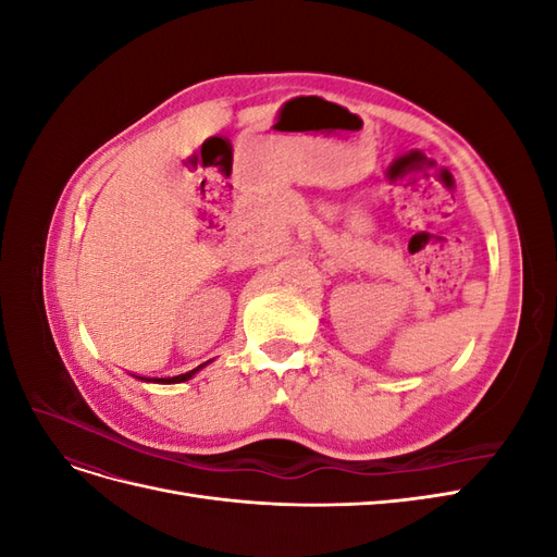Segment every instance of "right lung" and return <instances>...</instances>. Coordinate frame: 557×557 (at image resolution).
Listing matches in <instances>:
<instances>
[{
    "mask_svg": "<svg viewBox=\"0 0 557 557\" xmlns=\"http://www.w3.org/2000/svg\"><path fill=\"white\" fill-rule=\"evenodd\" d=\"M205 367V364H199V367H195V369H190V372H185V374H178V376H170V379H156L158 383H181V381H188L193 374H197L199 369ZM139 379H144V376H139ZM146 381H153V379H146Z\"/></svg>",
    "mask_w": 557,
    "mask_h": 557,
    "instance_id": "add662e5",
    "label": "right lung"
}]
</instances>
